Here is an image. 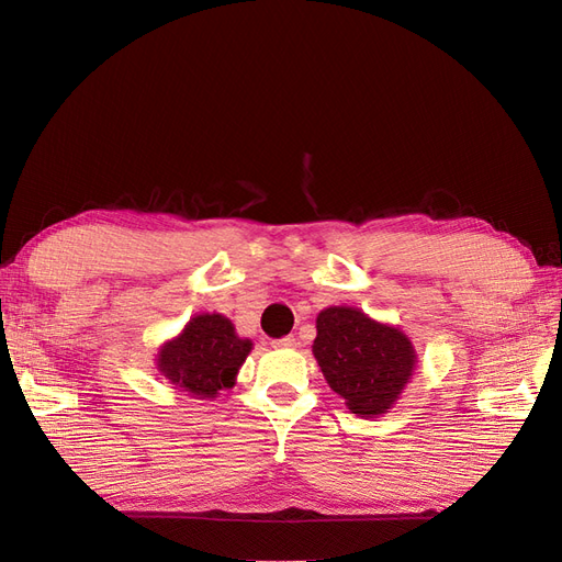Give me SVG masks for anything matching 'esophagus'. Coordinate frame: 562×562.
Listing matches in <instances>:
<instances>
[{
    "instance_id": "esophagus-1",
    "label": "esophagus",
    "mask_w": 562,
    "mask_h": 562,
    "mask_svg": "<svg viewBox=\"0 0 562 562\" xmlns=\"http://www.w3.org/2000/svg\"><path fill=\"white\" fill-rule=\"evenodd\" d=\"M271 345L279 347V349H295V347H297V339H295L293 335H288V337L274 339V342H271Z\"/></svg>"
}]
</instances>
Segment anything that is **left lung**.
I'll return each mask as SVG.
<instances>
[{
    "label": "left lung",
    "instance_id": "1",
    "mask_svg": "<svg viewBox=\"0 0 562 562\" xmlns=\"http://www.w3.org/2000/svg\"><path fill=\"white\" fill-rule=\"evenodd\" d=\"M312 351L330 389L359 417L389 413L417 363L411 337L356 307L323 310Z\"/></svg>",
    "mask_w": 562,
    "mask_h": 562
}]
</instances>
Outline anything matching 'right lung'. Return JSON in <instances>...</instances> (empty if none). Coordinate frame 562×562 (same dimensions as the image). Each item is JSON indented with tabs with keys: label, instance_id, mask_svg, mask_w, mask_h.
<instances>
[{
	"label": "right lung",
	"instance_id": "obj_1",
	"mask_svg": "<svg viewBox=\"0 0 562 562\" xmlns=\"http://www.w3.org/2000/svg\"><path fill=\"white\" fill-rule=\"evenodd\" d=\"M250 349V339L236 335L227 316L196 314L178 337L159 349L157 368L194 398H215L217 391L234 386Z\"/></svg>",
	"mask_w": 562,
	"mask_h": 562
}]
</instances>
